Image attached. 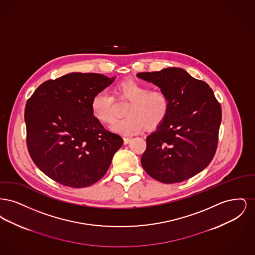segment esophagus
I'll use <instances>...</instances> for the list:
<instances>
[{
  "label": "esophagus",
  "instance_id": "1",
  "mask_svg": "<svg viewBox=\"0 0 255 255\" xmlns=\"http://www.w3.org/2000/svg\"><path fill=\"white\" fill-rule=\"evenodd\" d=\"M131 140H132V138H131V137H124V138H123L124 144H128V143H129Z\"/></svg>",
  "mask_w": 255,
  "mask_h": 255
}]
</instances>
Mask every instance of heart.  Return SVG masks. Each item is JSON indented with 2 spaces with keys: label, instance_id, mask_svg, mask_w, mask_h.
Here are the masks:
<instances>
[{
  "label": "heart",
  "instance_id": "1",
  "mask_svg": "<svg viewBox=\"0 0 255 255\" xmlns=\"http://www.w3.org/2000/svg\"><path fill=\"white\" fill-rule=\"evenodd\" d=\"M113 96L106 91H98L91 99L93 117L102 123H111L115 119V98L130 101L125 109L127 117L113 122L110 129L122 135L140 133L145 126L155 129L165 121L170 109L169 98L160 90H151L144 83L125 79L113 90Z\"/></svg>",
  "mask_w": 255,
  "mask_h": 255
}]
</instances>
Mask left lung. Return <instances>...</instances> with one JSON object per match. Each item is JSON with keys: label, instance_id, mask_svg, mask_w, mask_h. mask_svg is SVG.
I'll return each mask as SVG.
<instances>
[{"label": "left lung", "instance_id": "8db88e82", "mask_svg": "<svg viewBox=\"0 0 255 255\" xmlns=\"http://www.w3.org/2000/svg\"><path fill=\"white\" fill-rule=\"evenodd\" d=\"M136 76L158 86L170 101L165 121L146 137L143 169L163 183L197 175L210 163L218 145L222 108L213 91L180 68Z\"/></svg>", "mask_w": 255, "mask_h": 255}]
</instances>
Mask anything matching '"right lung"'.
Listing matches in <instances>:
<instances>
[{
  "label": "right lung",
  "mask_w": 255,
  "mask_h": 255,
  "mask_svg": "<svg viewBox=\"0 0 255 255\" xmlns=\"http://www.w3.org/2000/svg\"><path fill=\"white\" fill-rule=\"evenodd\" d=\"M114 80L100 73H68L45 81L27 99V150L37 167L53 181L87 187L109 169L123 139L93 117L90 104Z\"/></svg>",
  "instance_id": "add662e5"
}]
</instances>
